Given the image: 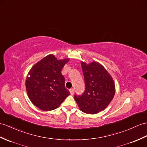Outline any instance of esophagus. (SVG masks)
Here are the masks:
<instances>
[{
  "instance_id": "1",
  "label": "esophagus",
  "mask_w": 147,
  "mask_h": 147,
  "mask_svg": "<svg viewBox=\"0 0 147 147\" xmlns=\"http://www.w3.org/2000/svg\"><path fill=\"white\" fill-rule=\"evenodd\" d=\"M69 91H70V93L71 95H74V88L70 89Z\"/></svg>"
}]
</instances>
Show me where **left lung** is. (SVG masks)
Returning a JSON list of instances; mask_svg holds the SVG:
<instances>
[{
    "label": "left lung",
    "instance_id": "8db88e82",
    "mask_svg": "<svg viewBox=\"0 0 147 147\" xmlns=\"http://www.w3.org/2000/svg\"><path fill=\"white\" fill-rule=\"evenodd\" d=\"M85 90L81 95H74L82 112L95 114L104 110L115 93V86L112 76L100 63L94 61L89 64L82 62Z\"/></svg>",
    "mask_w": 147,
    "mask_h": 147
}]
</instances>
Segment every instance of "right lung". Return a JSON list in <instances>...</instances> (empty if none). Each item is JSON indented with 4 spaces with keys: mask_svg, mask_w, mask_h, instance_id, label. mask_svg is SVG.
I'll list each match as a JSON object with an SVG mask.
<instances>
[{
    "mask_svg": "<svg viewBox=\"0 0 147 147\" xmlns=\"http://www.w3.org/2000/svg\"><path fill=\"white\" fill-rule=\"evenodd\" d=\"M69 60L68 58L57 60L50 54L35 63L28 73L26 81L27 95L39 109L51 111L58 108L70 94L65 87V78L61 73Z\"/></svg>",
    "mask_w": 147,
    "mask_h": 147,
    "instance_id": "obj_1",
    "label": "right lung"
}]
</instances>
